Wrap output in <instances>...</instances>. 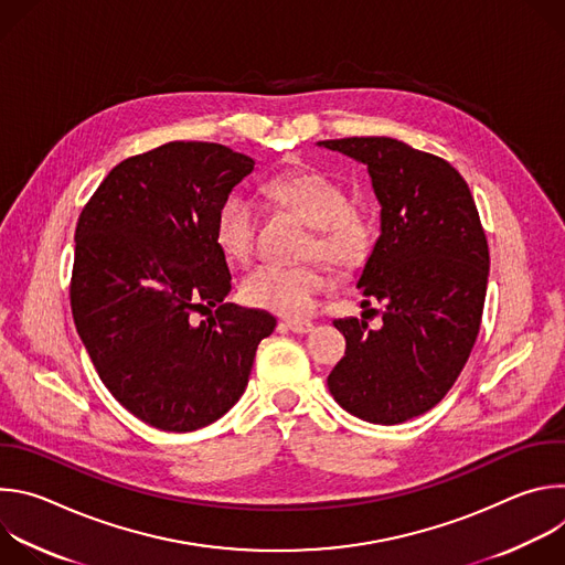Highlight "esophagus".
<instances>
[{
    "mask_svg": "<svg viewBox=\"0 0 565 565\" xmlns=\"http://www.w3.org/2000/svg\"><path fill=\"white\" fill-rule=\"evenodd\" d=\"M284 324L292 331V333H299V335H306V333H310L315 327H312V321H308V319H286Z\"/></svg>",
    "mask_w": 565,
    "mask_h": 565,
    "instance_id": "obj_1",
    "label": "esophagus"
}]
</instances>
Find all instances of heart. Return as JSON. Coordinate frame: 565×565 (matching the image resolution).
Masks as SVG:
<instances>
[{
    "mask_svg": "<svg viewBox=\"0 0 565 565\" xmlns=\"http://www.w3.org/2000/svg\"><path fill=\"white\" fill-rule=\"evenodd\" d=\"M266 194L284 207L301 214L315 236L308 255L324 257L340 273H353L366 264L373 250V227L355 210L347 190L317 170H288L266 181ZM214 244L225 259L246 264L255 250L257 207L250 196L230 192L214 216ZM331 286V273L321 262L301 266L262 264L241 281V297L248 306L284 317L310 312L319 292Z\"/></svg>",
    "mask_w": 565,
    "mask_h": 565,
    "instance_id": "1",
    "label": "heart"
}]
</instances>
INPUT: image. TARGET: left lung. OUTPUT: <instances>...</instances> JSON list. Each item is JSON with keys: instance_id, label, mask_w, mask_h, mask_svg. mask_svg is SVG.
<instances>
[{"instance_id": "left-lung-1", "label": "left lung", "mask_w": 565, "mask_h": 565, "mask_svg": "<svg viewBox=\"0 0 565 565\" xmlns=\"http://www.w3.org/2000/svg\"><path fill=\"white\" fill-rule=\"evenodd\" d=\"M317 145L364 163L382 207L380 236L358 279L362 306H384L382 329L355 317L333 321L347 353L329 388L366 423H405L438 405L473 349L488 292V238L465 179L447 160L386 136Z\"/></svg>"}]
</instances>
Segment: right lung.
Segmentation results:
<instances>
[{
	"label": "right lung",
	"mask_w": 565,
	"mask_h": 565,
	"mask_svg": "<svg viewBox=\"0 0 565 565\" xmlns=\"http://www.w3.org/2000/svg\"><path fill=\"white\" fill-rule=\"evenodd\" d=\"M255 160L216 142H166L116 166L75 227L71 310L103 384L138 420L194 431L244 395L277 319L223 299L221 201ZM216 305L199 326L193 312Z\"/></svg>",
	"instance_id": "right-lung-1"
}]
</instances>
